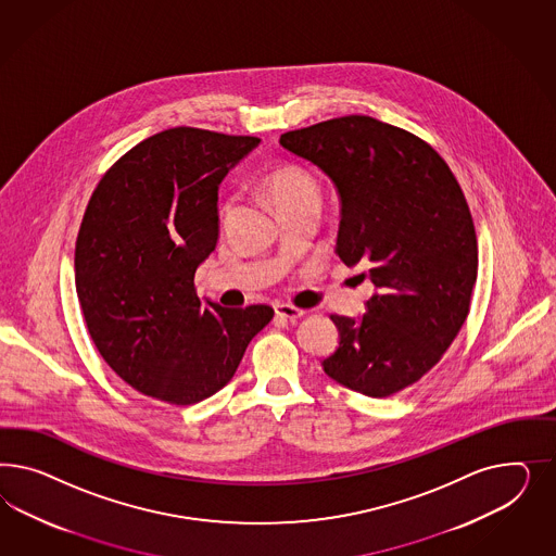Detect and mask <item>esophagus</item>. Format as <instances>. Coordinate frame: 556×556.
<instances>
[{
  "mask_svg": "<svg viewBox=\"0 0 556 556\" xmlns=\"http://www.w3.org/2000/svg\"><path fill=\"white\" fill-rule=\"evenodd\" d=\"M275 314H277L279 318H283V320L295 321L303 318L305 312L293 307V305H289V303H277V305H275Z\"/></svg>",
  "mask_w": 556,
  "mask_h": 556,
  "instance_id": "obj_1",
  "label": "esophagus"
}]
</instances>
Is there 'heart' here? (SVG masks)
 Returning <instances> with one entry per match:
<instances>
[{"label":"heart","mask_w":556,"mask_h":556,"mask_svg":"<svg viewBox=\"0 0 556 556\" xmlns=\"http://www.w3.org/2000/svg\"><path fill=\"white\" fill-rule=\"evenodd\" d=\"M265 189L269 193L270 202L277 205V210H286L300 203H320V181L318 177L298 165L273 170L265 179Z\"/></svg>","instance_id":"heart-1"}]
</instances>
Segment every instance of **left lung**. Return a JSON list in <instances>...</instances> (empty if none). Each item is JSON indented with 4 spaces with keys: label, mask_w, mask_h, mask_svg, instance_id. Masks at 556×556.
<instances>
[{
    "label": "left lung",
    "mask_w": 556,
    "mask_h": 556,
    "mask_svg": "<svg viewBox=\"0 0 556 556\" xmlns=\"http://www.w3.org/2000/svg\"><path fill=\"white\" fill-rule=\"evenodd\" d=\"M286 151L334 184L337 254L375 287L361 318L330 316L338 349L324 372L369 397L416 383L467 320L477 236L455 175L430 144L369 116L286 132Z\"/></svg>",
    "instance_id": "8db88e82"
}]
</instances>
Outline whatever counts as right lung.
I'll return each instance as SVG.
<instances>
[{"mask_svg":"<svg viewBox=\"0 0 556 556\" xmlns=\"http://www.w3.org/2000/svg\"><path fill=\"white\" fill-rule=\"evenodd\" d=\"M258 142L170 128L126 152L87 203L75 244L85 324L105 363L149 397L214 395L275 314L202 302L193 286L218 244L219 184Z\"/></svg>","mask_w":556,"mask_h":556,"instance_id":"obj_1","label":"right lung"}]
</instances>
